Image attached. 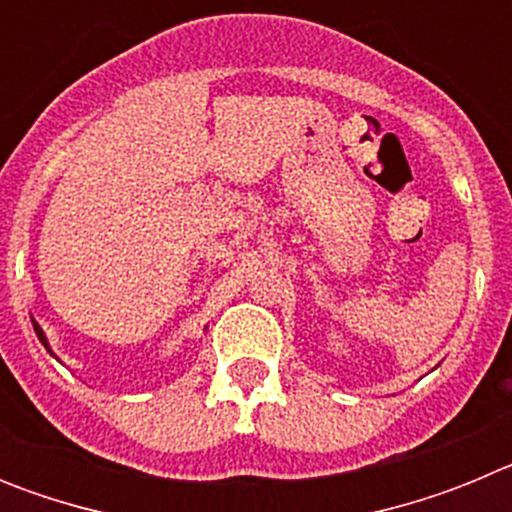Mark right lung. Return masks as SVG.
I'll return each instance as SVG.
<instances>
[{"mask_svg": "<svg viewBox=\"0 0 512 512\" xmlns=\"http://www.w3.org/2000/svg\"><path fill=\"white\" fill-rule=\"evenodd\" d=\"M33 328H35V336H38V338H40V343H43V346H45V348H48V351H51V346H48V338H45L43 328H40V325H38V323H35V320H33ZM51 354H53V351H51ZM53 356H56V354H53Z\"/></svg>", "mask_w": 512, "mask_h": 512, "instance_id": "add662e5", "label": "right lung"}]
</instances>
